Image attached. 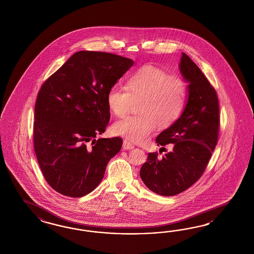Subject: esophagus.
Here are the masks:
<instances>
[{
	"label": "esophagus",
	"instance_id": "esophagus-1",
	"mask_svg": "<svg viewBox=\"0 0 254 254\" xmlns=\"http://www.w3.org/2000/svg\"><path fill=\"white\" fill-rule=\"evenodd\" d=\"M123 147H124V149L125 150H130V149H133L134 148V146L132 144H130V142H128V141H124V144H123Z\"/></svg>",
	"mask_w": 254,
	"mask_h": 254
}]
</instances>
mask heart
<instances>
[{
  "label": "heart",
  "mask_w": 254,
  "mask_h": 254,
  "mask_svg": "<svg viewBox=\"0 0 254 254\" xmlns=\"http://www.w3.org/2000/svg\"><path fill=\"white\" fill-rule=\"evenodd\" d=\"M187 101L185 81L151 65H145L132 73L127 89L113 86L107 94L109 110L124 116L139 103L140 115L125 117L113 125L114 132L134 143H144L158 125L167 128L180 118Z\"/></svg>",
  "instance_id": "b5f03b06"
}]
</instances>
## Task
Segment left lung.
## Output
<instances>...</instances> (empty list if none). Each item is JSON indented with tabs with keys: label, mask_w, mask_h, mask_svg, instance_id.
<instances>
[{
	"label": "left lung",
	"mask_w": 254,
	"mask_h": 254,
	"mask_svg": "<svg viewBox=\"0 0 254 254\" xmlns=\"http://www.w3.org/2000/svg\"><path fill=\"white\" fill-rule=\"evenodd\" d=\"M179 69L189 83L188 101L180 118L156 139L158 145L172 144L173 150L162 157L148 153L140 169L147 189L160 196L180 194L194 185L204 173L218 141L220 115L214 88L185 53Z\"/></svg>",
	"instance_id": "left-lung-1"
}]
</instances>
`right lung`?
<instances>
[{"label": "right lung", "instance_id": "right-lung-1", "mask_svg": "<svg viewBox=\"0 0 254 254\" xmlns=\"http://www.w3.org/2000/svg\"><path fill=\"white\" fill-rule=\"evenodd\" d=\"M132 65L114 54L77 52L43 84L35 104L34 150L45 180L58 193L80 197L92 192L121 150L122 138L95 137L109 124V89Z\"/></svg>", "mask_w": 254, "mask_h": 254}]
</instances>
